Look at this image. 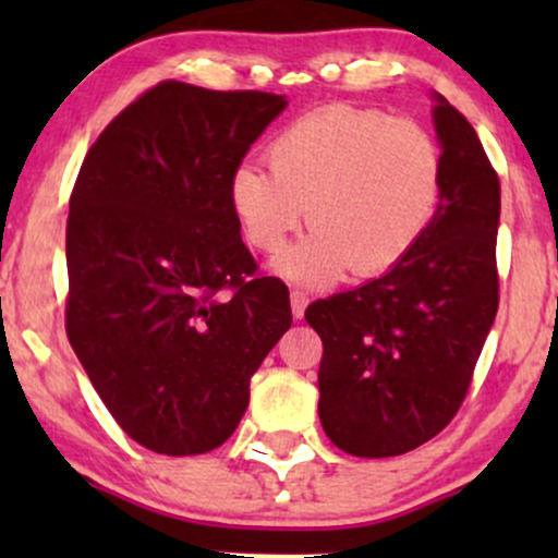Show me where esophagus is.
Instances as JSON below:
<instances>
[{"mask_svg": "<svg viewBox=\"0 0 558 558\" xmlns=\"http://www.w3.org/2000/svg\"><path fill=\"white\" fill-rule=\"evenodd\" d=\"M306 304H310V293L301 291V288H293V291H291V312H293V317H296V319L304 317Z\"/></svg>", "mask_w": 558, "mask_h": 558, "instance_id": "obj_1", "label": "esophagus"}]
</instances>
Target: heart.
I'll return each mask as SVG.
<instances>
[{
  "label": "heart",
  "instance_id": "b5f03b06",
  "mask_svg": "<svg viewBox=\"0 0 558 558\" xmlns=\"http://www.w3.org/2000/svg\"><path fill=\"white\" fill-rule=\"evenodd\" d=\"M267 165L235 170L230 202L248 243L270 257L306 209L312 235L278 267L310 286L399 267L430 228L444 185V151L425 125L345 105L286 125L267 144Z\"/></svg>",
  "mask_w": 558,
  "mask_h": 558
}]
</instances>
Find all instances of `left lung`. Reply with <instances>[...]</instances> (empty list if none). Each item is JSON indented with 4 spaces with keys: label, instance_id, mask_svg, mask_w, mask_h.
Here are the masks:
<instances>
[{
    "label": "left lung",
    "instance_id": "1",
    "mask_svg": "<svg viewBox=\"0 0 558 558\" xmlns=\"http://www.w3.org/2000/svg\"><path fill=\"white\" fill-rule=\"evenodd\" d=\"M444 185L399 267L306 306L323 338L319 422L351 457H399L459 412L498 312L501 185L475 128L438 96Z\"/></svg>",
    "mask_w": 558,
    "mask_h": 558
}]
</instances>
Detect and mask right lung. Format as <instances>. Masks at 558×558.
Wrapping results in <instances>:
<instances>
[{"label":"right lung","mask_w":558,"mask_h":558,"mask_svg":"<svg viewBox=\"0 0 558 558\" xmlns=\"http://www.w3.org/2000/svg\"><path fill=\"white\" fill-rule=\"evenodd\" d=\"M267 92L162 81L83 159L65 233V330L105 407L168 457L222 446L291 328L280 278L241 241L230 181L283 112Z\"/></svg>","instance_id":"obj_1"}]
</instances>
